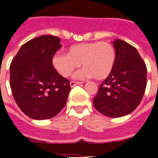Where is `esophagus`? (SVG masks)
I'll use <instances>...</instances> for the list:
<instances>
[{"label": "esophagus", "instance_id": "34e87169", "mask_svg": "<svg viewBox=\"0 0 158 158\" xmlns=\"http://www.w3.org/2000/svg\"><path fill=\"white\" fill-rule=\"evenodd\" d=\"M82 83H80V82H74V81H70V83H69V84H70V87H74L75 85H79V84H81Z\"/></svg>", "mask_w": 158, "mask_h": 158}]
</instances>
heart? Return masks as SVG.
I'll use <instances>...</instances> for the list:
<instances>
[{"instance_id": "1", "label": "heart", "mask_w": 158, "mask_h": 158, "mask_svg": "<svg viewBox=\"0 0 158 158\" xmlns=\"http://www.w3.org/2000/svg\"><path fill=\"white\" fill-rule=\"evenodd\" d=\"M115 48L106 42H92L74 44L67 48L66 54L54 55L52 65L63 77H69L80 66L84 68L74 74V78L84 79L95 77L106 79L113 70L115 63Z\"/></svg>"}]
</instances>
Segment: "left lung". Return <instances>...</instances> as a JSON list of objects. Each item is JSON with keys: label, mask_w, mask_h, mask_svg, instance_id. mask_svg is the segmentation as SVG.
I'll use <instances>...</instances> for the list:
<instances>
[{"label": "left lung", "mask_w": 158, "mask_h": 158, "mask_svg": "<svg viewBox=\"0 0 158 158\" xmlns=\"http://www.w3.org/2000/svg\"><path fill=\"white\" fill-rule=\"evenodd\" d=\"M116 57L111 74L99 86L94 107L117 118L130 114L142 100L147 85V67L137 49L120 39L112 42Z\"/></svg>", "instance_id": "1"}]
</instances>
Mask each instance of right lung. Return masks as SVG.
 <instances>
[{"label": "right lung", "instance_id": "obj_1", "mask_svg": "<svg viewBox=\"0 0 158 158\" xmlns=\"http://www.w3.org/2000/svg\"><path fill=\"white\" fill-rule=\"evenodd\" d=\"M60 39L40 36L24 43L10 67V84L15 101L26 115L47 120L58 114L66 104L69 81L52 65V57L61 48Z\"/></svg>", "mask_w": 158, "mask_h": 158}]
</instances>
